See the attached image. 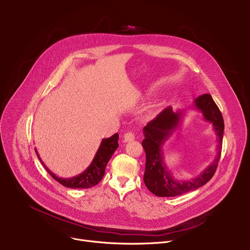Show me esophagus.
<instances>
[{
	"label": "esophagus",
	"instance_id": "obj_1",
	"mask_svg": "<svg viewBox=\"0 0 250 250\" xmlns=\"http://www.w3.org/2000/svg\"><path fill=\"white\" fill-rule=\"evenodd\" d=\"M133 140H135V135L133 133H126V134H125V136H124V141L125 142H130V141H133Z\"/></svg>",
	"mask_w": 250,
	"mask_h": 250
}]
</instances>
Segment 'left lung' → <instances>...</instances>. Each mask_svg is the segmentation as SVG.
Returning <instances> with one entry per match:
<instances>
[{
    "label": "left lung",
    "mask_w": 250,
    "mask_h": 250,
    "mask_svg": "<svg viewBox=\"0 0 250 250\" xmlns=\"http://www.w3.org/2000/svg\"><path fill=\"white\" fill-rule=\"evenodd\" d=\"M194 107L202 111L205 120L214 125L219 143L216 158L195 178L189 180L174 179L163 161L162 146L178 127L183 112H173L171 107L165 108L143 128L145 139L143 140L142 145L146 153L144 182L147 188L157 196L169 198L198 189L205 186L216 172L222 151L224 121L219 107L209 94H203L196 98L194 100Z\"/></svg>",
    "instance_id": "obj_1"
}]
</instances>
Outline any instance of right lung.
Wrapping results in <instances>:
<instances>
[{"label":"right lung","instance_id":"1","mask_svg":"<svg viewBox=\"0 0 250 250\" xmlns=\"http://www.w3.org/2000/svg\"><path fill=\"white\" fill-rule=\"evenodd\" d=\"M118 148V134H114L110 138L107 139H103L100 147L94 157L93 161L91 162L90 166L85 170L84 172L81 174H79L75 177L72 178H62L56 176L52 172L49 171V169L45 167L42 159L39 158L38 153L36 152V155L38 157V159L41 160L44 168L46 169V171L50 174V176L60 182L62 186L69 188H89L91 187H94L100 182V180L104 176L105 172V167H106L108 161L110 160L112 154L114 151Z\"/></svg>","mask_w":250,"mask_h":250}]
</instances>
